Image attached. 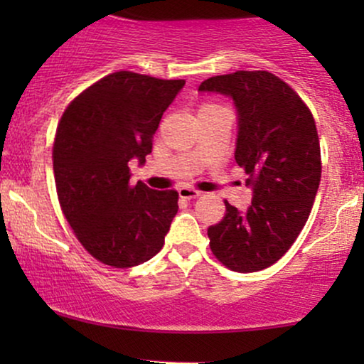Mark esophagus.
<instances>
[{
  "mask_svg": "<svg viewBox=\"0 0 364 364\" xmlns=\"http://www.w3.org/2000/svg\"><path fill=\"white\" fill-rule=\"evenodd\" d=\"M178 193H179V196H181V198H185V200H193V198H198V196L202 195V191L195 190V188L183 186V188H179Z\"/></svg>",
  "mask_w": 364,
  "mask_h": 364,
  "instance_id": "1",
  "label": "esophagus"
}]
</instances>
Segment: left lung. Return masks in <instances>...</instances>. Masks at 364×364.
Returning a JSON list of instances; mask_svg holds the SVG:
<instances>
[{
    "instance_id": "obj_1",
    "label": "left lung",
    "mask_w": 364,
    "mask_h": 364,
    "mask_svg": "<svg viewBox=\"0 0 364 364\" xmlns=\"http://www.w3.org/2000/svg\"><path fill=\"white\" fill-rule=\"evenodd\" d=\"M198 92L235 104V159L253 195L245 212L225 202L224 219L207 231L210 250L236 272L263 270L291 248L315 202L321 178L315 119L301 97L269 72L219 75Z\"/></svg>"
}]
</instances>
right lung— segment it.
<instances>
[{
    "mask_svg": "<svg viewBox=\"0 0 364 364\" xmlns=\"http://www.w3.org/2000/svg\"><path fill=\"white\" fill-rule=\"evenodd\" d=\"M185 80L116 72L70 104L53 149L63 214L92 257L116 269L161 252L178 193L129 185L128 162L145 164L154 133Z\"/></svg>",
    "mask_w": 364,
    "mask_h": 364,
    "instance_id": "right-lung-1",
    "label": "right lung"
}]
</instances>
